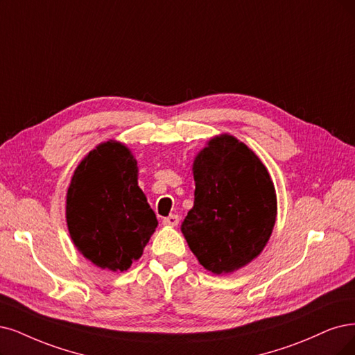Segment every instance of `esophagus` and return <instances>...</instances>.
Returning <instances> with one entry per match:
<instances>
[{"mask_svg":"<svg viewBox=\"0 0 355 355\" xmlns=\"http://www.w3.org/2000/svg\"><path fill=\"white\" fill-rule=\"evenodd\" d=\"M164 225L166 227H177L178 222H180V218L178 215H169L168 218H164Z\"/></svg>","mask_w":355,"mask_h":355,"instance_id":"esophagus-1","label":"esophagus"}]
</instances>
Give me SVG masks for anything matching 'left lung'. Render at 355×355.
Segmentation results:
<instances>
[{
    "label": "left lung",
    "mask_w": 355,
    "mask_h": 355,
    "mask_svg": "<svg viewBox=\"0 0 355 355\" xmlns=\"http://www.w3.org/2000/svg\"><path fill=\"white\" fill-rule=\"evenodd\" d=\"M194 205L181 232L199 263L215 275L232 273L266 247L278 205L268 168L228 133L212 137L193 161Z\"/></svg>",
    "instance_id": "left-lung-1"
}]
</instances>
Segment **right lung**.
Segmentation results:
<instances>
[{
    "mask_svg": "<svg viewBox=\"0 0 355 355\" xmlns=\"http://www.w3.org/2000/svg\"><path fill=\"white\" fill-rule=\"evenodd\" d=\"M137 177L136 157L116 140L99 143L74 169L65 220L78 253L101 269L127 270L157 227Z\"/></svg>",
    "mask_w": 355,
    "mask_h": 355,
    "instance_id": "add662e5",
    "label": "right lung"
}]
</instances>
